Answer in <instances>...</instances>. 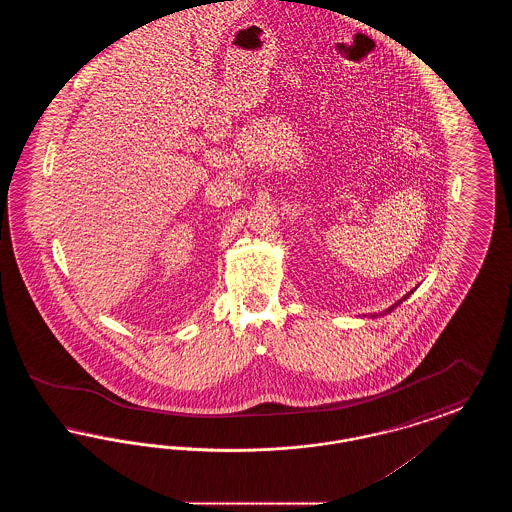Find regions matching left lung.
<instances>
[{
	"label": "left lung",
	"instance_id": "8db88e82",
	"mask_svg": "<svg viewBox=\"0 0 512 512\" xmlns=\"http://www.w3.org/2000/svg\"><path fill=\"white\" fill-rule=\"evenodd\" d=\"M405 297H407V295H405ZM405 297H403V299H401V301H405ZM401 301H397V303H395V305H393V307H397V305H399V303H401ZM393 307H390V309H388V313H390V311H393Z\"/></svg>",
	"mask_w": 512,
	"mask_h": 512
}]
</instances>
